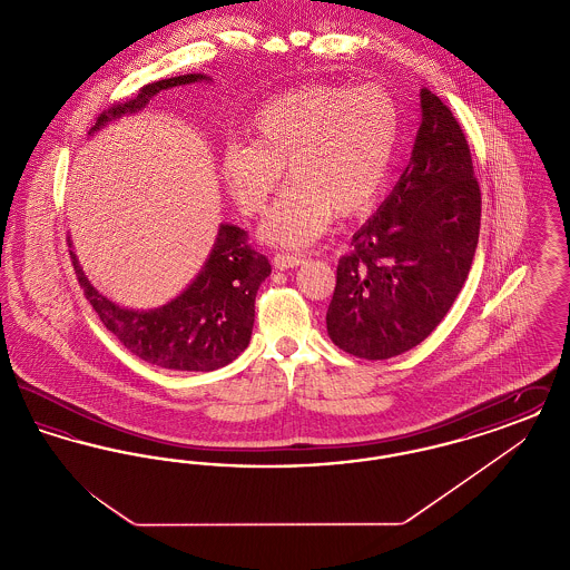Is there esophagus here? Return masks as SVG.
Instances as JSON below:
<instances>
[{
    "instance_id": "obj_1",
    "label": "esophagus",
    "mask_w": 570,
    "mask_h": 570,
    "mask_svg": "<svg viewBox=\"0 0 570 570\" xmlns=\"http://www.w3.org/2000/svg\"><path fill=\"white\" fill-rule=\"evenodd\" d=\"M301 263H303V256H297V254H275L273 256V267L279 272L295 269Z\"/></svg>"
}]
</instances>
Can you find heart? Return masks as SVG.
I'll return each mask as SVG.
<instances>
[{
    "label": "heart",
    "mask_w": 570,
    "mask_h": 570,
    "mask_svg": "<svg viewBox=\"0 0 570 570\" xmlns=\"http://www.w3.org/2000/svg\"><path fill=\"white\" fill-rule=\"evenodd\" d=\"M249 142L222 151L219 173L237 207L261 214L286 177L291 186L261 224V239L307 247L333 216L374 207L400 142V109L379 85L314 82L272 98L247 124Z\"/></svg>",
    "instance_id": "heart-1"
}]
</instances>
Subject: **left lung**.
<instances>
[{"instance_id":"left-lung-1","label":"left lung","mask_w":570,"mask_h":570,"mask_svg":"<svg viewBox=\"0 0 570 570\" xmlns=\"http://www.w3.org/2000/svg\"><path fill=\"white\" fill-rule=\"evenodd\" d=\"M419 96L410 163L337 263L326 331L358 358L419 346L460 295L479 244L481 190L465 136L435 94Z\"/></svg>"}]
</instances>
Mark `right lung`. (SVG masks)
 <instances>
[{
	"label": "right lung",
	"instance_id": "obj_1",
	"mask_svg": "<svg viewBox=\"0 0 570 570\" xmlns=\"http://www.w3.org/2000/svg\"><path fill=\"white\" fill-rule=\"evenodd\" d=\"M212 82L207 75H181L145 85L138 96L105 110L89 136L112 121L136 115L164 89ZM68 245L72 242L68 237ZM85 297L110 333L138 358L177 372H214L244 353L254 326V301L272 273L269 261L247 245L245 230L219 224L216 242L190 284L168 303L151 309H130L105 297L82 272L70 249Z\"/></svg>",
	"mask_w": 570,
	"mask_h": 570
}]
</instances>
